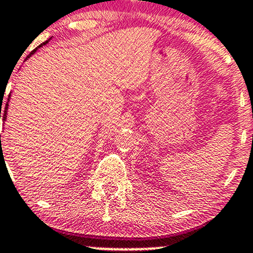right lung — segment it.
<instances>
[{
	"label": "right lung",
	"instance_id": "add662e5",
	"mask_svg": "<svg viewBox=\"0 0 253 253\" xmlns=\"http://www.w3.org/2000/svg\"><path fill=\"white\" fill-rule=\"evenodd\" d=\"M48 42H49V41H46V42H44V43H43V44H41V45H40V46H38V48H41V46H42V45H45V44H46V43H48ZM38 48H36V49H35V50H33V51H32V52H31V54H30V55H29V56H27V59H29V57H30V56H31V55H32V54H35V52H36V50H37V49H38ZM9 97H10V95H9ZM9 97H8V102H9ZM8 102H7V103H5V107H4V109H3V112H1V110H0V119H1V118H2V120H3V121H4V120H5V119H7V110H8ZM1 109H2V107H1ZM0 143H1V134H0ZM1 146H2V145H1Z\"/></svg>",
	"mask_w": 253,
	"mask_h": 253
}]
</instances>
